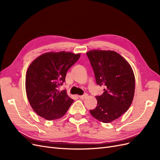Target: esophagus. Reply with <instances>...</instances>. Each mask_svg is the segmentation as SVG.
Returning a JSON list of instances; mask_svg holds the SVG:
<instances>
[{
  "mask_svg": "<svg viewBox=\"0 0 160 160\" xmlns=\"http://www.w3.org/2000/svg\"><path fill=\"white\" fill-rule=\"evenodd\" d=\"M88 94H84L83 95H80V96H79V98H80V99H85L86 98H88Z\"/></svg>",
  "mask_w": 160,
  "mask_h": 160,
  "instance_id": "obj_1",
  "label": "esophagus"
}]
</instances>
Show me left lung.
<instances>
[{"label":"left lung","instance_id":"obj_1","mask_svg":"<svg viewBox=\"0 0 160 160\" xmlns=\"http://www.w3.org/2000/svg\"><path fill=\"white\" fill-rule=\"evenodd\" d=\"M98 85L105 86L103 93L97 96V107L90 110L94 118L110 123L126 112L135 93V75L130 64L119 53L111 50H91L87 52Z\"/></svg>","mask_w":160,"mask_h":160}]
</instances>
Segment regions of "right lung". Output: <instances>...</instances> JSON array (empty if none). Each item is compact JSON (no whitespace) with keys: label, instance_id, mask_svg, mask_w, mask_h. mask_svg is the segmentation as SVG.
Returning <instances> with one entry per match:
<instances>
[{"label":"right lung","instance_id":"1","mask_svg":"<svg viewBox=\"0 0 160 160\" xmlns=\"http://www.w3.org/2000/svg\"><path fill=\"white\" fill-rule=\"evenodd\" d=\"M80 53L48 52L30 64L25 79L27 96L35 113L47 120L59 119L65 115L73 99L58 87L65 81L67 71L79 59Z\"/></svg>","mask_w":160,"mask_h":160}]
</instances>
